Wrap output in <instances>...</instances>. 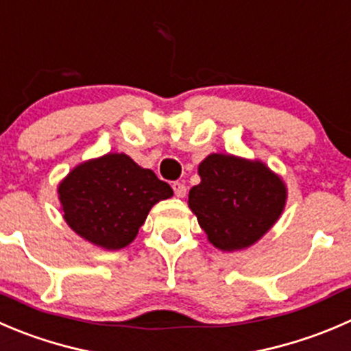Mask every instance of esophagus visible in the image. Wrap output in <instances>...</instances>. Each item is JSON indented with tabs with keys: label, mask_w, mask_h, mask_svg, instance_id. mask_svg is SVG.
<instances>
[{
	"label": "esophagus",
	"mask_w": 351,
	"mask_h": 351,
	"mask_svg": "<svg viewBox=\"0 0 351 351\" xmlns=\"http://www.w3.org/2000/svg\"><path fill=\"white\" fill-rule=\"evenodd\" d=\"M173 190H175V195L178 197V199H183V197L186 195V186L183 185V183L180 182L173 183Z\"/></svg>",
	"instance_id": "esophagus-1"
}]
</instances>
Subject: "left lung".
Instances as JSON below:
<instances>
[{"label":"left lung","mask_w":351,"mask_h":351,"mask_svg":"<svg viewBox=\"0 0 351 351\" xmlns=\"http://www.w3.org/2000/svg\"><path fill=\"white\" fill-rule=\"evenodd\" d=\"M199 185L190 189L189 207L221 252L257 243L287 206V183L261 159L213 152L199 165Z\"/></svg>","instance_id":"obj_1"}]
</instances>
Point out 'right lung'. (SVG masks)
I'll use <instances>...</instances> for the list:
<instances>
[{
    "label": "right lung",
    "instance_id": "add662e5",
    "mask_svg": "<svg viewBox=\"0 0 351 351\" xmlns=\"http://www.w3.org/2000/svg\"><path fill=\"white\" fill-rule=\"evenodd\" d=\"M171 195L168 183L125 152L87 159L58 183L63 219L78 237L104 250L130 245L152 206Z\"/></svg>",
    "mask_w": 351,
    "mask_h": 351
}]
</instances>
